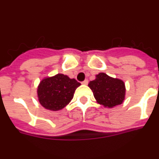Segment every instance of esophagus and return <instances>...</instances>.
<instances>
[{
    "mask_svg": "<svg viewBox=\"0 0 159 159\" xmlns=\"http://www.w3.org/2000/svg\"><path fill=\"white\" fill-rule=\"evenodd\" d=\"M81 84H82L83 85H87V84H88V80H85L83 81V82L81 83Z\"/></svg>",
    "mask_w": 159,
    "mask_h": 159,
    "instance_id": "esophagus-1",
    "label": "esophagus"
}]
</instances>
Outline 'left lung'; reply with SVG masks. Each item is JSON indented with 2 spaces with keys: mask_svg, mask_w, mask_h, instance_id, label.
Instances as JSON below:
<instances>
[{
  "mask_svg": "<svg viewBox=\"0 0 159 159\" xmlns=\"http://www.w3.org/2000/svg\"><path fill=\"white\" fill-rule=\"evenodd\" d=\"M88 87L93 92L96 102L104 107L112 108L122 104L126 95V87L122 80L100 72L90 81Z\"/></svg>",
  "mask_w": 159,
  "mask_h": 159,
  "instance_id": "left-lung-1",
  "label": "left lung"
}]
</instances>
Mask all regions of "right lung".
Returning a JSON list of instances; mask_svg holds the SVG:
<instances>
[{
    "mask_svg": "<svg viewBox=\"0 0 159 159\" xmlns=\"http://www.w3.org/2000/svg\"><path fill=\"white\" fill-rule=\"evenodd\" d=\"M80 84L75 79L58 73L42 80L37 87L38 100L43 107L57 111L65 107L71 99Z\"/></svg>",
    "mask_w": 159,
    "mask_h": 159,
    "instance_id": "right-lung-1",
    "label": "right lung"
}]
</instances>
